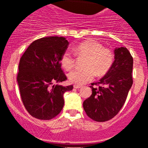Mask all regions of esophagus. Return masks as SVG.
<instances>
[{
    "instance_id": "esophagus-1",
    "label": "esophagus",
    "mask_w": 148,
    "mask_h": 148,
    "mask_svg": "<svg viewBox=\"0 0 148 148\" xmlns=\"http://www.w3.org/2000/svg\"><path fill=\"white\" fill-rule=\"evenodd\" d=\"M81 86H82L81 85H79V84H74V88H75V89H79Z\"/></svg>"
}]
</instances>
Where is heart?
I'll use <instances>...</instances> for the list:
<instances>
[{
  "label": "heart",
  "instance_id": "1",
  "mask_svg": "<svg viewBox=\"0 0 148 148\" xmlns=\"http://www.w3.org/2000/svg\"><path fill=\"white\" fill-rule=\"evenodd\" d=\"M77 56H86L84 69H74L68 74V78L72 83L83 84L94 79L95 72L101 77L108 72L114 62V53L110 49L104 48L100 43L93 39L81 42L73 49ZM62 66L69 70L74 64V55L67 49L61 58Z\"/></svg>",
  "mask_w": 148,
  "mask_h": 148
}]
</instances>
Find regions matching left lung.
I'll list each match as a JSON object with an SVG mask.
<instances>
[{
  "mask_svg": "<svg viewBox=\"0 0 148 148\" xmlns=\"http://www.w3.org/2000/svg\"><path fill=\"white\" fill-rule=\"evenodd\" d=\"M114 52L112 67L99 82L91 84L92 94L83 102L88 117L96 122H105L117 115L133 83V59L130 51L127 48L120 47L116 48Z\"/></svg>",
  "mask_w": 148,
  "mask_h": 148,
  "instance_id": "1",
  "label": "left lung"
}]
</instances>
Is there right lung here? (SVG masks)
<instances>
[{
    "label": "right lung",
    "mask_w": 148,
    "mask_h": 148,
    "mask_svg": "<svg viewBox=\"0 0 148 148\" xmlns=\"http://www.w3.org/2000/svg\"><path fill=\"white\" fill-rule=\"evenodd\" d=\"M64 37L49 36L31 43L20 59L17 82L25 108L34 117L51 120L64 104V94L73 85L54 84L66 80L61 58L68 47Z\"/></svg>",
    "instance_id": "right-lung-1"
}]
</instances>
